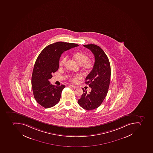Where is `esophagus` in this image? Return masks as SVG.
Listing matches in <instances>:
<instances>
[{"label":"esophagus","mask_w":153,"mask_h":153,"mask_svg":"<svg viewBox=\"0 0 153 153\" xmlns=\"http://www.w3.org/2000/svg\"><path fill=\"white\" fill-rule=\"evenodd\" d=\"M68 86H70V87H72V88H78V86H77L74 85H68Z\"/></svg>","instance_id":"1"}]
</instances>
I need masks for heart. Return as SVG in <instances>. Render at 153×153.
<instances>
[{
	"label": "heart",
	"instance_id": "obj_1",
	"mask_svg": "<svg viewBox=\"0 0 153 153\" xmlns=\"http://www.w3.org/2000/svg\"><path fill=\"white\" fill-rule=\"evenodd\" d=\"M72 58L76 63L81 65L82 70L86 73L90 72L94 67V63L92 60L89 59V56L82 52H77L72 55ZM67 58L64 57L60 59L59 62V66L62 67L66 63ZM81 75L77 74L70 77L71 81L76 83L78 79L82 78Z\"/></svg>",
	"mask_w": 153,
	"mask_h": 153
}]
</instances>
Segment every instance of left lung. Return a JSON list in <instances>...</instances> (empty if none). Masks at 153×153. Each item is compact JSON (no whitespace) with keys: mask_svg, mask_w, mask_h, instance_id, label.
<instances>
[{"mask_svg":"<svg viewBox=\"0 0 153 153\" xmlns=\"http://www.w3.org/2000/svg\"><path fill=\"white\" fill-rule=\"evenodd\" d=\"M83 46L94 54L95 62L85 79V83L91 88V91L87 93L83 88V94L78 102L82 108L91 110L98 108L106 97L110 83L111 68L108 56L101 48L94 44Z\"/></svg>","mask_w":153,"mask_h":153,"instance_id":"left-lung-1","label":"left lung"}]
</instances>
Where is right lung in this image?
Segmentation results:
<instances>
[{
    "instance_id": "1",
    "label": "right lung",
    "mask_w": 153,
    "mask_h": 153,
    "mask_svg": "<svg viewBox=\"0 0 153 153\" xmlns=\"http://www.w3.org/2000/svg\"><path fill=\"white\" fill-rule=\"evenodd\" d=\"M78 46L74 43L58 42L45 47L37 58L32 74V89L36 100L44 108H51L60 100L65 86L53 85L49 79L59 69L61 54Z\"/></svg>"
}]
</instances>
